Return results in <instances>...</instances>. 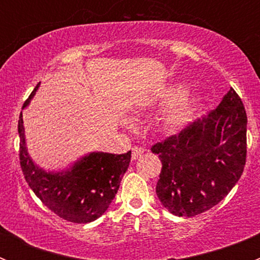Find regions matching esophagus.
Here are the masks:
<instances>
[{
    "label": "esophagus",
    "instance_id": "obj_1",
    "mask_svg": "<svg viewBox=\"0 0 260 260\" xmlns=\"http://www.w3.org/2000/svg\"><path fill=\"white\" fill-rule=\"evenodd\" d=\"M144 148L143 147H139V146H135L133 147V150H132V158L133 160H137L139 156H142L144 153Z\"/></svg>",
    "mask_w": 260,
    "mask_h": 260
}]
</instances>
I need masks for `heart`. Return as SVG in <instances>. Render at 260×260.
I'll list each match as a JSON object with an SVG mask.
<instances>
[{
    "label": "heart",
    "mask_w": 260,
    "mask_h": 260,
    "mask_svg": "<svg viewBox=\"0 0 260 260\" xmlns=\"http://www.w3.org/2000/svg\"><path fill=\"white\" fill-rule=\"evenodd\" d=\"M187 88L183 83L173 84L172 87L162 93L161 99L158 100L160 108H171L164 119H162V127L168 133H177L185 128L194 119L195 114L201 107V96L194 95L186 98Z\"/></svg>",
    "instance_id": "obj_1"
}]
</instances>
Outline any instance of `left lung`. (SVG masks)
I'll use <instances>...</instances> for the list:
<instances>
[{
    "label": "left lung",
    "instance_id": "obj_1",
    "mask_svg": "<svg viewBox=\"0 0 260 260\" xmlns=\"http://www.w3.org/2000/svg\"><path fill=\"white\" fill-rule=\"evenodd\" d=\"M247 116L233 88L208 116L153 144L162 168L156 194L176 216H197L216 206L238 182L246 162Z\"/></svg>",
    "mask_w": 260,
    "mask_h": 260
}]
</instances>
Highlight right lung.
Wrapping results in <instances>:
<instances>
[{"label":"right lung","instance_id":"add662e5","mask_svg":"<svg viewBox=\"0 0 260 260\" xmlns=\"http://www.w3.org/2000/svg\"><path fill=\"white\" fill-rule=\"evenodd\" d=\"M39 84L23 104L27 107ZM19 160L23 176L36 197L61 219L86 224L99 219L118 191L119 182L127 171L132 151L114 153L92 152L75 162L69 171L45 172L29 157L24 141L22 112L18 122Z\"/></svg>","mask_w":260,"mask_h":260}]
</instances>
